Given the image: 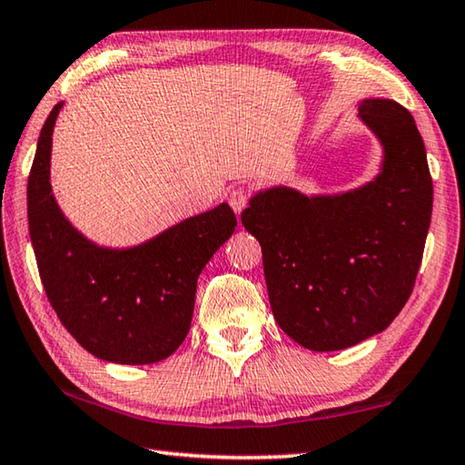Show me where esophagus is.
Instances as JSON below:
<instances>
[{
	"mask_svg": "<svg viewBox=\"0 0 465 465\" xmlns=\"http://www.w3.org/2000/svg\"><path fill=\"white\" fill-rule=\"evenodd\" d=\"M247 202H249V192L245 187H234V190L228 193V203H231L234 214H241V212L245 210Z\"/></svg>",
	"mask_w": 465,
	"mask_h": 465,
	"instance_id": "34e87169",
	"label": "esophagus"
}]
</instances>
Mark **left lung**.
I'll use <instances>...</instances> for the list:
<instances>
[{
	"instance_id": "8db88e82",
	"label": "left lung",
	"mask_w": 465,
	"mask_h": 465,
	"mask_svg": "<svg viewBox=\"0 0 465 465\" xmlns=\"http://www.w3.org/2000/svg\"><path fill=\"white\" fill-rule=\"evenodd\" d=\"M361 124L381 146L376 177L337 193L273 185L241 223L262 245L273 319L311 351H339L390 327L417 280L433 182L411 112L365 97Z\"/></svg>"
}]
</instances>
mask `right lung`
<instances>
[{"label": "right lung", "instance_id": "1", "mask_svg": "<svg viewBox=\"0 0 465 465\" xmlns=\"http://www.w3.org/2000/svg\"><path fill=\"white\" fill-rule=\"evenodd\" d=\"M63 105L40 130L28 177L30 239L48 302L97 360L157 363L183 343L200 273L231 239L237 216L223 202L138 245H97L73 226L53 193V130Z\"/></svg>", "mask_w": 465, "mask_h": 465}]
</instances>
